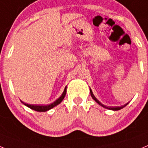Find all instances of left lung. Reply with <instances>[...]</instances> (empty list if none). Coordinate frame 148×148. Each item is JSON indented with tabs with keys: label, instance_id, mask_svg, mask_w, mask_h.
I'll use <instances>...</instances> for the list:
<instances>
[{
	"label": "left lung",
	"instance_id": "left-lung-1",
	"mask_svg": "<svg viewBox=\"0 0 148 148\" xmlns=\"http://www.w3.org/2000/svg\"><path fill=\"white\" fill-rule=\"evenodd\" d=\"M90 95H91V96H92V99H93V100H95V102L98 103V104H99V105L101 106V107H103V108H106V109L111 110H114V111H116V110H121V109H122V108H125V106L127 105V104H128V103H127L126 104H125V105H124V106H121V107H115V108H113V107H107V106H105V105H104V104H101V103L100 101H99L98 100V99L95 97V95H94L93 93H92V90H90Z\"/></svg>",
	"mask_w": 148,
	"mask_h": 148
}]
</instances>
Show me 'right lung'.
I'll use <instances>...</instances> for the list:
<instances>
[{
	"instance_id": "right-lung-1",
	"label": "right lung",
	"mask_w": 148,
	"mask_h": 148,
	"mask_svg": "<svg viewBox=\"0 0 148 148\" xmlns=\"http://www.w3.org/2000/svg\"><path fill=\"white\" fill-rule=\"evenodd\" d=\"M66 87L64 88V90L62 95H61L57 100L55 101L54 102H53L52 104H47V105H44V104H27V103L23 102L22 101H21L22 104H24V105L27 106V107H28V108H29L30 109L33 110L38 111V112H46V111H48L50 109H52V108H53L54 107H56V106L58 105V104L62 101L63 99H64L65 95H66Z\"/></svg>"
}]
</instances>
